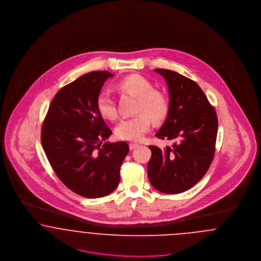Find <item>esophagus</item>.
<instances>
[{
  "label": "esophagus",
  "instance_id": "1",
  "mask_svg": "<svg viewBox=\"0 0 261 261\" xmlns=\"http://www.w3.org/2000/svg\"><path fill=\"white\" fill-rule=\"evenodd\" d=\"M140 145L139 144H136V143H129V148H130V150H134V149H136L137 147H139Z\"/></svg>",
  "mask_w": 261,
  "mask_h": 261
}]
</instances>
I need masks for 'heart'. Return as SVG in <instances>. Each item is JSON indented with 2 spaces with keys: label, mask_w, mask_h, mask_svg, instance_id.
Here are the masks:
<instances>
[{
  "label": "heart",
  "mask_w": 261,
  "mask_h": 261,
  "mask_svg": "<svg viewBox=\"0 0 261 261\" xmlns=\"http://www.w3.org/2000/svg\"><path fill=\"white\" fill-rule=\"evenodd\" d=\"M118 89L137 97L134 117L122 120L116 126V136L120 139L138 141L151 127V119L155 123L164 121L170 110V102L163 91L154 89V85L143 76L129 75L118 83ZM96 106L104 119L113 121L117 108L112 94L102 91L96 99Z\"/></svg>",
  "instance_id": "obj_1"
}]
</instances>
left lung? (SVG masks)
Returning <instances> with one entry per match:
<instances>
[{
	"label": "left lung",
	"mask_w": 261,
	"mask_h": 261,
	"mask_svg": "<svg viewBox=\"0 0 261 261\" xmlns=\"http://www.w3.org/2000/svg\"><path fill=\"white\" fill-rule=\"evenodd\" d=\"M155 71L165 78L170 95L169 114L156 136L174 143L163 149L149 146L148 177L160 192L178 194L200 181L212 164L217 116L194 81L167 69Z\"/></svg>",
	"instance_id": "obj_1"
}]
</instances>
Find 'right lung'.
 Here are the masks:
<instances>
[{
    "label": "right lung",
    "instance_id": "obj_1",
    "mask_svg": "<svg viewBox=\"0 0 261 261\" xmlns=\"http://www.w3.org/2000/svg\"><path fill=\"white\" fill-rule=\"evenodd\" d=\"M93 71L60 89L42 126V145L59 179L86 198H101L120 182V169L129 151L125 141L105 142L112 135L97 110L104 82L113 77Z\"/></svg>",
    "mask_w": 261,
    "mask_h": 261
}]
</instances>
